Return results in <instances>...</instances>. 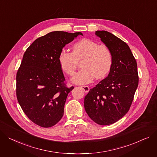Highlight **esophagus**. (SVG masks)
I'll return each instance as SVG.
<instances>
[{"instance_id": "esophagus-1", "label": "esophagus", "mask_w": 157, "mask_h": 157, "mask_svg": "<svg viewBox=\"0 0 157 157\" xmlns=\"http://www.w3.org/2000/svg\"><path fill=\"white\" fill-rule=\"evenodd\" d=\"M81 88L84 90V91L85 92V93H88L89 91H90V88H89V86H81Z\"/></svg>"}]
</instances>
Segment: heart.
<instances>
[{
  "label": "heart",
  "instance_id": "1",
  "mask_svg": "<svg viewBox=\"0 0 157 157\" xmlns=\"http://www.w3.org/2000/svg\"><path fill=\"white\" fill-rule=\"evenodd\" d=\"M82 61V68L72 78V81L78 85L87 84L95 77L101 79L105 77L112 65V56L105 45H98L96 41L84 38L72 47V53L62 50L59 57L60 66L68 75H74L78 62Z\"/></svg>",
  "mask_w": 157,
  "mask_h": 157
}]
</instances>
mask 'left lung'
I'll return each mask as SVG.
<instances>
[{
    "instance_id": "obj_1",
    "label": "left lung",
    "mask_w": 157,
    "mask_h": 157,
    "mask_svg": "<svg viewBox=\"0 0 157 157\" xmlns=\"http://www.w3.org/2000/svg\"><path fill=\"white\" fill-rule=\"evenodd\" d=\"M95 35L110 50L112 65L107 77L90 89L84 106L92 121L106 126L118 121L128 112L139 78L136 61L124 41L107 31H97Z\"/></svg>"
}]
</instances>
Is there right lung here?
I'll list each match as a JSON object with an SVG mask.
<instances>
[{
    "mask_svg": "<svg viewBox=\"0 0 157 157\" xmlns=\"http://www.w3.org/2000/svg\"><path fill=\"white\" fill-rule=\"evenodd\" d=\"M83 35L52 31L35 40L26 50L16 75V96L27 117L43 128L56 125L64 115L68 93L59 57L66 45Z\"/></svg>",
    "mask_w": 157,
    "mask_h": 157,
    "instance_id": "add662e5",
    "label": "right lung"
}]
</instances>
